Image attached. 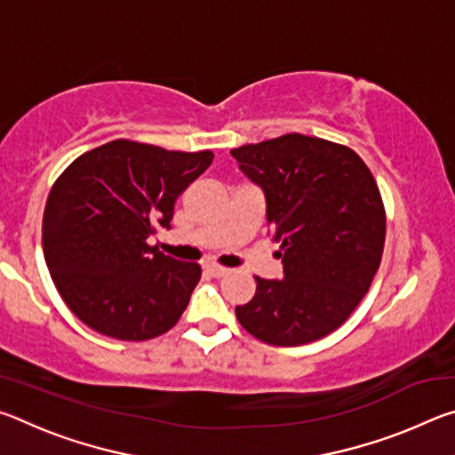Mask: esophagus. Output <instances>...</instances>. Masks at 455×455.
Segmentation results:
<instances>
[{
    "instance_id": "34e87169",
    "label": "esophagus",
    "mask_w": 455,
    "mask_h": 455,
    "mask_svg": "<svg viewBox=\"0 0 455 455\" xmlns=\"http://www.w3.org/2000/svg\"><path fill=\"white\" fill-rule=\"evenodd\" d=\"M204 271L209 273L211 276H217V279H220V276L228 275L230 268H227V267H220V265H206V267H204Z\"/></svg>"
}]
</instances>
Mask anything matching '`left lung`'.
I'll list each match as a JSON object with an SVG mask.
<instances>
[{"mask_svg":"<svg viewBox=\"0 0 455 455\" xmlns=\"http://www.w3.org/2000/svg\"><path fill=\"white\" fill-rule=\"evenodd\" d=\"M263 187L284 279L255 276L236 319L259 341L297 347L333 333L363 301L381 265L385 206L369 166L349 146L283 134L230 150Z\"/></svg>","mask_w":455,"mask_h":455,"instance_id":"left-lung-1","label":"left lung"}]
</instances>
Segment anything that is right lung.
<instances>
[{"label": "right lung", "mask_w": 455, "mask_h": 455, "mask_svg": "<svg viewBox=\"0 0 455 455\" xmlns=\"http://www.w3.org/2000/svg\"><path fill=\"white\" fill-rule=\"evenodd\" d=\"M212 158L211 150L118 138L58 176L44 209V257L84 325L120 341H148L179 323L203 271L163 255L148 238L171 228L176 198Z\"/></svg>", "instance_id": "1"}]
</instances>
